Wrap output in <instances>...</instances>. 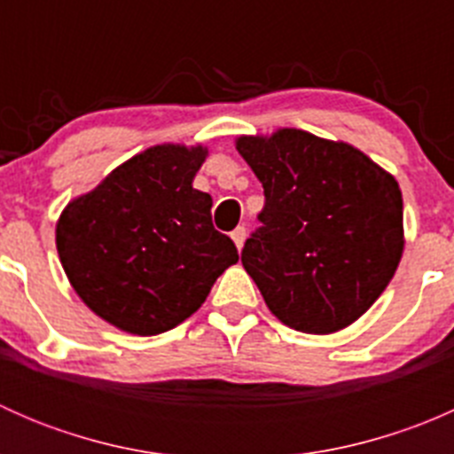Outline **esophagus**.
Returning a JSON list of instances; mask_svg holds the SVG:
<instances>
[{
	"label": "esophagus",
	"instance_id": "34e87169",
	"mask_svg": "<svg viewBox=\"0 0 454 454\" xmlns=\"http://www.w3.org/2000/svg\"><path fill=\"white\" fill-rule=\"evenodd\" d=\"M231 237H232V241H235L237 250L244 248V241H246V228L244 226H237L235 231L231 232Z\"/></svg>",
	"mask_w": 454,
	"mask_h": 454
}]
</instances>
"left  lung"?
Masks as SVG:
<instances>
[{
    "label": "left lung",
    "instance_id": "1",
    "mask_svg": "<svg viewBox=\"0 0 454 454\" xmlns=\"http://www.w3.org/2000/svg\"><path fill=\"white\" fill-rule=\"evenodd\" d=\"M235 145L265 193L241 263L268 309L303 333L349 327L404 253L397 180L356 146L292 127Z\"/></svg>",
    "mask_w": 454,
    "mask_h": 454
}]
</instances>
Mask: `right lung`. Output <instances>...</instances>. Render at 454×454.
Returning <instances> with one entry per match:
<instances>
[{
	"mask_svg": "<svg viewBox=\"0 0 454 454\" xmlns=\"http://www.w3.org/2000/svg\"><path fill=\"white\" fill-rule=\"evenodd\" d=\"M208 149L155 145L63 208L57 250L81 301L121 332L155 336L201 308L239 261L213 228L208 193L193 189Z\"/></svg>",
	"mask_w": 454,
	"mask_h": 454,
	"instance_id": "obj_1",
	"label": "right lung"
}]
</instances>
